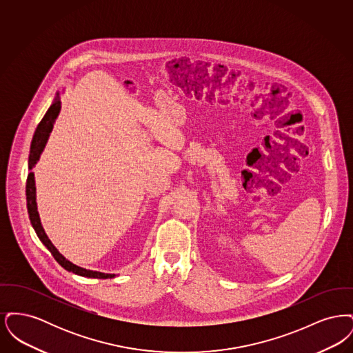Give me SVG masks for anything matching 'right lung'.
Listing matches in <instances>:
<instances>
[{"mask_svg":"<svg viewBox=\"0 0 353 353\" xmlns=\"http://www.w3.org/2000/svg\"><path fill=\"white\" fill-rule=\"evenodd\" d=\"M61 111V101L57 98L54 103L51 104L50 108L48 110V112L45 114L43 119L41 120V123L38 124L35 134L32 140V145H30V156H29V169L33 168L37 163V160L39 159V154L43 151L45 144L49 139L52 125L55 119L58 118V114ZM26 202H28V212H29V219L33 225L34 230L38 235V238L41 239V242L48 248V250L51 252V255L54 256V259L68 271H71L77 275L85 276V278H98V279H108V278H114V274H103L98 271H91V270L82 269L79 266H75L74 263H71L68 261L61 252H58L54 245L51 243L49 236L45 233L42 225H41V219L37 212V202H35V183H34V173L30 172L28 174V180H26Z\"/></svg>","mask_w":353,"mask_h":353,"instance_id":"1","label":"right lung"}]
</instances>
